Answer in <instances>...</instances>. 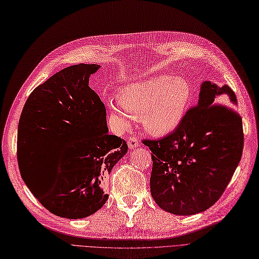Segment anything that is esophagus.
Here are the masks:
<instances>
[{
    "label": "esophagus",
    "mask_w": 259,
    "mask_h": 259,
    "mask_svg": "<svg viewBox=\"0 0 259 259\" xmlns=\"http://www.w3.org/2000/svg\"><path fill=\"white\" fill-rule=\"evenodd\" d=\"M127 146L130 149H135L139 146V142L137 141V139L135 137H130L127 139Z\"/></svg>",
    "instance_id": "1"
}]
</instances>
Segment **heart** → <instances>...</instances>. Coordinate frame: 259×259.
Masks as SVG:
<instances>
[{
	"mask_svg": "<svg viewBox=\"0 0 259 259\" xmlns=\"http://www.w3.org/2000/svg\"><path fill=\"white\" fill-rule=\"evenodd\" d=\"M118 96L120 104L111 103L109 107L120 125L128 126L133 119L142 118L149 134L164 136L183 121L192 90L183 78L159 75L125 85Z\"/></svg>",
	"mask_w": 259,
	"mask_h": 259,
	"instance_id": "obj_1",
	"label": "heart"
}]
</instances>
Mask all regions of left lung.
Here are the masks:
<instances>
[{"label":"left lung","mask_w":259,"mask_h":259,"mask_svg":"<svg viewBox=\"0 0 259 259\" xmlns=\"http://www.w3.org/2000/svg\"><path fill=\"white\" fill-rule=\"evenodd\" d=\"M234 91L206 80L197 106L186 112L172 133L144 140L153 160L150 189L166 212L193 215L213 206L231 180L243 150L242 120Z\"/></svg>","instance_id":"8db88e82"}]
</instances>
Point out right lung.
I'll list each match as a JSON object with an SVG mask.
<instances>
[{
	"mask_svg": "<svg viewBox=\"0 0 259 259\" xmlns=\"http://www.w3.org/2000/svg\"><path fill=\"white\" fill-rule=\"evenodd\" d=\"M97 64L62 69L30 94L18 125L17 158L22 180L53 214L83 219L108 199L107 176L126 154L127 145L110 135L106 108L89 78ZM60 143L56 168L49 171L37 153Z\"/></svg>",
	"mask_w": 259,
	"mask_h": 259,
	"instance_id": "add662e5",
	"label": "right lung"
}]
</instances>
